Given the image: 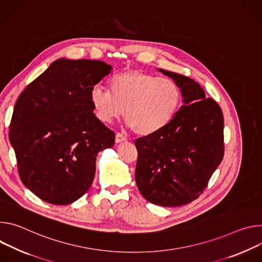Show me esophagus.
I'll return each mask as SVG.
<instances>
[{
  "instance_id": "1",
  "label": "esophagus",
  "mask_w": 262,
  "mask_h": 262,
  "mask_svg": "<svg viewBox=\"0 0 262 262\" xmlns=\"http://www.w3.org/2000/svg\"><path fill=\"white\" fill-rule=\"evenodd\" d=\"M127 141V137L121 133H116L115 134V143H121Z\"/></svg>"
}]
</instances>
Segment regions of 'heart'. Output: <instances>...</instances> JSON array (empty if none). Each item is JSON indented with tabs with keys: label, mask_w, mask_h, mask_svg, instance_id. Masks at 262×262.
<instances>
[{
	"label": "heart",
	"mask_w": 262,
	"mask_h": 262,
	"mask_svg": "<svg viewBox=\"0 0 262 262\" xmlns=\"http://www.w3.org/2000/svg\"><path fill=\"white\" fill-rule=\"evenodd\" d=\"M109 90L96 86L90 99L97 119L111 124L125 114V121L140 136L156 134L175 118L182 103L180 86L171 79L127 70L112 77Z\"/></svg>",
	"instance_id": "heart-1"
}]
</instances>
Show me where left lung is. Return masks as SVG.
Segmentation results:
<instances>
[{"mask_svg":"<svg viewBox=\"0 0 262 262\" xmlns=\"http://www.w3.org/2000/svg\"><path fill=\"white\" fill-rule=\"evenodd\" d=\"M157 70L180 86L183 105L161 131L135 140V181L152 204L177 207L199 198L223 160L224 118L198 82Z\"/></svg>","mask_w":262,"mask_h":262,"instance_id":"8db88e82","label":"left lung"}]
</instances>
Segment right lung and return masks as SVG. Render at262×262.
Masks as SVG:
<instances>
[{"instance_id":"obj_1","label":"right lung","mask_w":262,"mask_h":262,"mask_svg":"<svg viewBox=\"0 0 262 262\" xmlns=\"http://www.w3.org/2000/svg\"><path fill=\"white\" fill-rule=\"evenodd\" d=\"M111 73L103 61L59 58L18 97L9 140L23 184L42 201L68 205L80 199L94 181L98 153L114 144L90 99Z\"/></svg>"}]
</instances>
